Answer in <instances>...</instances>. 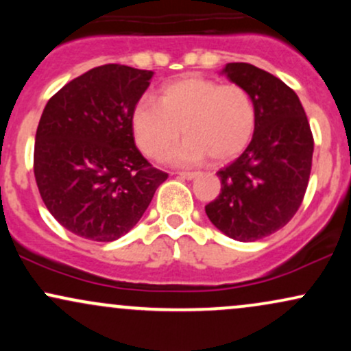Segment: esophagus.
<instances>
[{
    "label": "esophagus",
    "mask_w": 351,
    "mask_h": 351,
    "mask_svg": "<svg viewBox=\"0 0 351 351\" xmlns=\"http://www.w3.org/2000/svg\"><path fill=\"white\" fill-rule=\"evenodd\" d=\"M176 175L181 176V178L193 180V178H196V176H198V173H196V171H178V173H176Z\"/></svg>",
    "instance_id": "34e87169"
}]
</instances>
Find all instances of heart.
I'll use <instances>...</instances> for the list:
<instances>
[{
	"label": "heart",
	"mask_w": 351,
	"mask_h": 351,
	"mask_svg": "<svg viewBox=\"0 0 351 351\" xmlns=\"http://www.w3.org/2000/svg\"><path fill=\"white\" fill-rule=\"evenodd\" d=\"M256 123V102L244 87L203 77L168 84L160 104L145 97L132 115L136 143L153 160H162L183 132L186 140L171 153L178 165L206 155L215 162L234 158L251 142Z\"/></svg>",
	"instance_id": "heart-1"
}]
</instances>
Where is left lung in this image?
Instances as JSON below:
<instances>
[{"instance_id":"8db88e82","label":"left lung","mask_w":351,"mask_h":351,"mask_svg":"<svg viewBox=\"0 0 351 351\" xmlns=\"http://www.w3.org/2000/svg\"><path fill=\"white\" fill-rule=\"evenodd\" d=\"M223 72L252 95L257 123L243 155L216 173L221 193L204 209L221 232L252 243L284 228L300 208L313 135L299 97L279 77L247 62H229Z\"/></svg>"}]
</instances>
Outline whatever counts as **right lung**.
I'll use <instances>...</instances> for the list:
<instances>
[{
	"mask_svg": "<svg viewBox=\"0 0 351 351\" xmlns=\"http://www.w3.org/2000/svg\"><path fill=\"white\" fill-rule=\"evenodd\" d=\"M153 72L106 64L56 92L36 130L41 198L67 231L110 243L147 211L168 173L135 147L132 115Z\"/></svg>",
	"mask_w": 351,
	"mask_h": 351,
	"instance_id": "add662e5",
	"label": "right lung"
}]
</instances>
